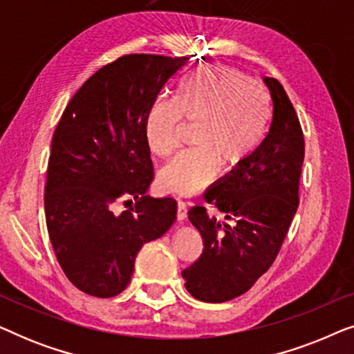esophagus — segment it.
Listing matches in <instances>:
<instances>
[{"mask_svg":"<svg viewBox=\"0 0 354 354\" xmlns=\"http://www.w3.org/2000/svg\"><path fill=\"white\" fill-rule=\"evenodd\" d=\"M187 219V206L182 200H177V221L183 222Z\"/></svg>","mask_w":354,"mask_h":354,"instance_id":"1","label":"esophagus"}]
</instances>
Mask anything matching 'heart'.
<instances>
[{"label":"heart","mask_w":354,"mask_h":354,"mask_svg":"<svg viewBox=\"0 0 354 354\" xmlns=\"http://www.w3.org/2000/svg\"><path fill=\"white\" fill-rule=\"evenodd\" d=\"M266 91L245 72L227 66L203 67L188 74L177 98H159L148 118V145L167 158L178 145L185 120L201 122L196 145L177 154L159 172V185L177 196H193L214 180L217 156L243 161L259 147L269 127Z\"/></svg>","instance_id":"obj_1"}]
</instances>
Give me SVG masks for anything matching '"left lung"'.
I'll return each mask as SVG.
<instances>
[{
    "instance_id": "8db88e82",
    "label": "left lung",
    "mask_w": 354,
    "mask_h": 354,
    "mask_svg": "<svg viewBox=\"0 0 354 354\" xmlns=\"http://www.w3.org/2000/svg\"><path fill=\"white\" fill-rule=\"evenodd\" d=\"M272 100L269 132L203 196L225 221L195 206L188 219L203 236V253L182 270L193 298L224 303L253 287L277 258L299 205L304 159L301 124L282 84L266 77Z\"/></svg>"
}]
</instances>
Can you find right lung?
<instances>
[{
    "mask_svg": "<svg viewBox=\"0 0 354 354\" xmlns=\"http://www.w3.org/2000/svg\"><path fill=\"white\" fill-rule=\"evenodd\" d=\"M188 57L125 55L95 72L53 135L45 183L50 240L66 277L86 295L127 288L138 251L176 219L174 198H147L153 180L148 118ZM124 205V212L117 206Z\"/></svg>",
    "mask_w": 354,
    "mask_h": 354,
    "instance_id": "add662e5",
    "label": "right lung"
}]
</instances>
